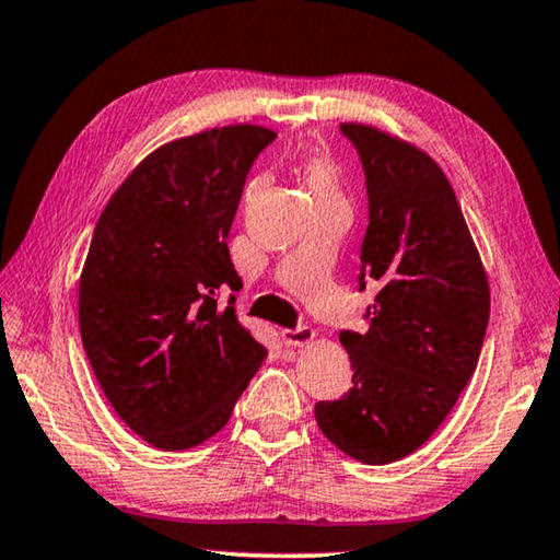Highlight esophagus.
Returning <instances> with one entry per match:
<instances>
[{
	"mask_svg": "<svg viewBox=\"0 0 560 560\" xmlns=\"http://www.w3.org/2000/svg\"><path fill=\"white\" fill-rule=\"evenodd\" d=\"M316 338V330L308 328V326H299V328H283L281 330V340L287 343L289 348H301V346H308L311 340Z\"/></svg>",
	"mask_w": 560,
	"mask_h": 560,
	"instance_id": "esophagus-1",
	"label": "esophagus"
}]
</instances>
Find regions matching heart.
Returning <instances> with one entry per match:
<instances>
[{
	"mask_svg": "<svg viewBox=\"0 0 560 560\" xmlns=\"http://www.w3.org/2000/svg\"><path fill=\"white\" fill-rule=\"evenodd\" d=\"M303 179L314 200H330L340 197V170L334 160L326 155H311L303 163Z\"/></svg>",
	"mask_w": 560,
	"mask_h": 560,
	"instance_id": "1",
	"label": "heart"
}]
</instances>
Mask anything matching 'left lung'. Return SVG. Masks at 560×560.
Listing matches in <instances>:
<instances>
[{"instance_id":"1","label":"left lung","mask_w":560,"mask_h":560,"mask_svg":"<svg viewBox=\"0 0 560 560\" xmlns=\"http://www.w3.org/2000/svg\"><path fill=\"white\" fill-rule=\"evenodd\" d=\"M365 170L360 289L377 283L371 328L340 330L353 387L316 402L320 432L363 464L420 450L474 375L489 324V281L442 167L405 140L340 122Z\"/></svg>"}]
</instances>
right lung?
<instances>
[{
  "label": "right lung",
  "mask_w": 560,
  "mask_h": 560,
  "mask_svg": "<svg viewBox=\"0 0 560 560\" xmlns=\"http://www.w3.org/2000/svg\"><path fill=\"white\" fill-rule=\"evenodd\" d=\"M273 138L240 122L165 143L98 217L79 281L81 340L113 410L158 450L220 432L267 358L217 291L242 287L226 236Z\"/></svg>",
  "instance_id": "add662e5"
}]
</instances>
